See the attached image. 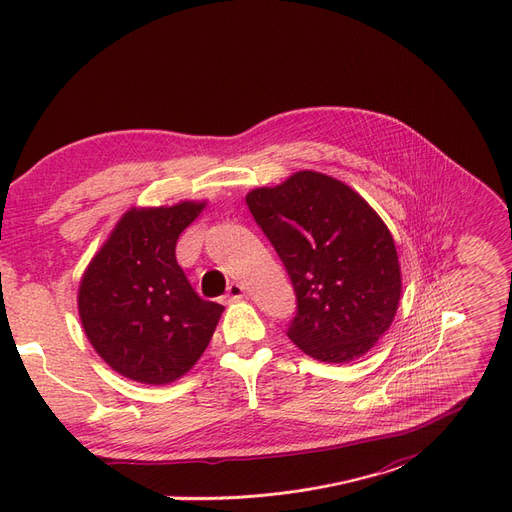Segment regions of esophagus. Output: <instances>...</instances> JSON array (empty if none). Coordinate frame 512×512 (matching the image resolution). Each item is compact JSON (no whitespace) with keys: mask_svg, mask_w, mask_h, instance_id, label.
<instances>
[{"mask_svg":"<svg viewBox=\"0 0 512 512\" xmlns=\"http://www.w3.org/2000/svg\"><path fill=\"white\" fill-rule=\"evenodd\" d=\"M244 287L242 285H238V282H232L230 287H227V297H230L232 301H238V299H242L244 297Z\"/></svg>","mask_w":512,"mask_h":512,"instance_id":"esophagus-1","label":"esophagus"}]
</instances>
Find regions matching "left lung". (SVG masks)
<instances>
[{
  "instance_id": "1",
  "label": "left lung",
  "mask_w": 512,
  "mask_h": 512,
  "mask_svg": "<svg viewBox=\"0 0 512 512\" xmlns=\"http://www.w3.org/2000/svg\"><path fill=\"white\" fill-rule=\"evenodd\" d=\"M246 204L297 293L291 342L320 363L365 356L390 329L403 291L384 219L350 185L316 170L255 187Z\"/></svg>"
}]
</instances>
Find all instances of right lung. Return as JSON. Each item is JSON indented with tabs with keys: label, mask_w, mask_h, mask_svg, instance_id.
Here are the masks:
<instances>
[{
	"label": "right lung",
	"mask_w": 512,
	"mask_h": 512,
	"mask_svg": "<svg viewBox=\"0 0 512 512\" xmlns=\"http://www.w3.org/2000/svg\"><path fill=\"white\" fill-rule=\"evenodd\" d=\"M206 204L130 206L82 274L78 314L88 342L132 382H177L211 344L225 308L196 295L175 257Z\"/></svg>",
	"instance_id": "add662e5"
}]
</instances>
